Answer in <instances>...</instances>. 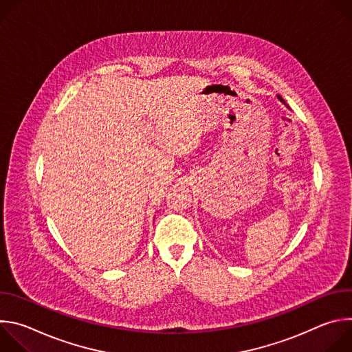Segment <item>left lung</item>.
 Segmentation results:
<instances>
[{"mask_svg":"<svg viewBox=\"0 0 352 352\" xmlns=\"http://www.w3.org/2000/svg\"><path fill=\"white\" fill-rule=\"evenodd\" d=\"M278 98H280V100H281V102H283V98H281V97H280V96H278Z\"/></svg>","mask_w":352,"mask_h":352,"instance_id":"left-lung-1","label":"left lung"}]
</instances>
